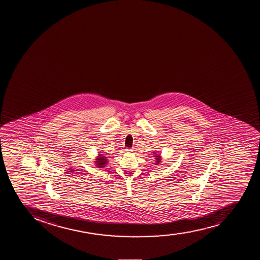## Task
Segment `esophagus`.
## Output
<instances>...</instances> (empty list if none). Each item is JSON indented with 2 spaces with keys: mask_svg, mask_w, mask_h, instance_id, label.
Here are the masks:
<instances>
[{
  "mask_svg": "<svg viewBox=\"0 0 260 260\" xmlns=\"http://www.w3.org/2000/svg\"><path fill=\"white\" fill-rule=\"evenodd\" d=\"M132 151H133V150L129 149V148H127V149H126V152H132Z\"/></svg>",
  "mask_w": 260,
  "mask_h": 260,
  "instance_id": "esophagus-1",
  "label": "esophagus"
}]
</instances>
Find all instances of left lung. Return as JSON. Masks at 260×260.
<instances>
[{"label":"left lung","mask_w":260,"mask_h":260,"mask_svg":"<svg viewBox=\"0 0 260 260\" xmlns=\"http://www.w3.org/2000/svg\"><path fill=\"white\" fill-rule=\"evenodd\" d=\"M155 160H156V164L155 165H159L161 162V156L159 154L154 155Z\"/></svg>","instance_id":"left-lung-1"}]
</instances>
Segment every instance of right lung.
<instances>
[{"label":"right lung","instance_id":"obj_1","mask_svg":"<svg viewBox=\"0 0 260 260\" xmlns=\"http://www.w3.org/2000/svg\"><path fill=\"white\" fill-rule=\"evenodd\" d=\"M95 165L98 168H103L105 167L107 165V157L103 156V154L98 155V157H96V159H95Z\"/></svg>","mask_w":260,"mask_h":260}]
</instances>
